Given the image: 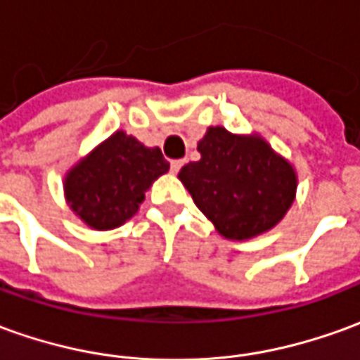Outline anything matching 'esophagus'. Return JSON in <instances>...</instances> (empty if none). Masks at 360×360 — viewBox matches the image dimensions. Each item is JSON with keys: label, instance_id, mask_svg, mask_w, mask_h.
I'll list each match as a JSON object with an SVG mask.
<instances>
[{"label": "esophagus", "instance_id": "obj_1", "mask_svg": "<svg viewBox=\"0 0 360 360\" xmlns=\"http://www.w3.org/2000/svg\"><path fill=\"white\" fill-rule=\"evenodd\" d=\"M182 165H184V160H172V162H170V170L176 174V172L182 168Z\"/></svg>", "mask_w": 360, "mask_h": 360}]
</instances>
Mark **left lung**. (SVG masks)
<instances>
[{
	"mask_svg": "<svg viewBox=\"0 0 360 360\" xmlns=\"http://www.w3.org/2000/svg\"><path fill=\"white\" fill-rule=\"evenodd\" d=\"M198 150L202 158L188 162L178 178L221 237L247 241L284 219L296 200L298 174L266 139L215 125Z\"/></svg>",
	"mask_w": 360,
	"mask_h": 360,
	"instance_id": "left-lung-1",
	"label": "left lung"
}]
</instances>
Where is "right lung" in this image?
Masks as SVG:
<instances>
[{
    "label": "right lung",
    "mask_w": 360,
    "mask_h": 360,
    "mask_svg": "<svg viewBox=\"0 0 360 360\" xmlns=\"http://www.w3.org/2000/svg\"><path fill=\"white\" fill-rule=\"evenodd\" d=\"M170 165L158 147L115 131L64 174V198L74 215L96 231H109L129 221L145 192Z\"/></svg>",
    "instance_id": "1"
}]
</instances>
